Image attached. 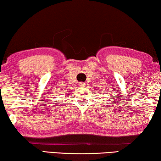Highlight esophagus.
Wrapping results in <instances>:
<instances>
[{
  "label": "esophagus",
  "mask_w": 161,
  "mask_h": 161,
  "mask_svg": "<svg viewBox=\"0 0 161 161\" xmlns=\"http://www.w3.org/2000/svg\"><path fill=\"white\" fill-rule=\"evenodd\" d=\"M79 86H80V87H83V86H85V83H79Z\"/></svg>",
  "instance_id": "34e87169"
}]
</instances>
